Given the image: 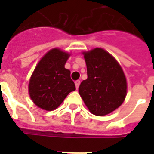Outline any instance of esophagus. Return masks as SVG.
Segmentation results:
<instances>
[{"label": "esophagus", "instance_id": "esophagus-1", "mask_svg": "<svg viewBox=\"0 0 154 154\" xmlns=\"http://www.w3.org/2000/svg\"><path fill=\"white\" fill-rule=\"evenodd\" d=\"M75 85H76V88L77 89H78V87H79V85H80V81L77 80L75 82Z\"/></svg>", "mask_w": 154, "mask_h": 154}]
</instances>
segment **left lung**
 <instances>
[{
	"label": "left lung",
	"mask_w": 154,
	"mask_h": 154,
	"mask_svg": "<svg viewBox=\"0 0 154 154\" xmlns=\"http://www.w3.org/2000/svg\"><path fill=\"white\" fill-rule=\"evenodd\" d=\"M87 79L79 94L91 113L103 116L120 106L127 94L125 76L116 58L100 48L83 53Z\"/></svg>",
	"instance_id": "8db88e82"
}]
</instances>
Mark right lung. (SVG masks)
<instances>
[{
  "label": "right lung",
  "mask_w": 154,
  "mask_h": 154,
  "mask_svg": "<svg viewBox=\"0 0 154 154\" xmlns=\"http://www.w3.org/2000/svg\"><path fill=\"white\" fill-rule=\"evenodd\" d=\"M69 56L59 48H53L35 67L29 82V94L41 109L55 110L71 91L76 90L71 72L64 67Z\"/></svg>",
  "instance_id": "right-lung-1"
}]
</instances>
